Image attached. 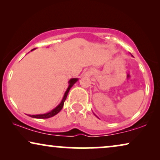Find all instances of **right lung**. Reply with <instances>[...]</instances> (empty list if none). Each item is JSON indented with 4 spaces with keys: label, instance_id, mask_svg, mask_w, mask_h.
<instances>
[{
    "label": "right lung",
    "instance_id": "obj_1",
    "mask_svg": "<svg viewBox=\"0 0 160 160\" xmlns=\"http://www.w3.org/2000/svg\"><path fill=\"white\" fill-rule=\"evenodd\" d=\"M33 49H32L31 51H32ZM77 78H71V80L69 81V87L68 88V89L66 90V92H65V95H64V97H63L62 101H61V102L60 104L58 105V106L56 107L55 108L53 109V110L50 111V112L47 113H44V114H38V115H29L30 117H32V118H36V119H48V118H50L52 117H53V116L56 115L57 113H58L60 111H61V109L63 107V105H64V102H65V100H66V98L68 96V92L70 90V89L71 88L72 86L75 84V83L77 82Z\"/></svg>",
    "mask_w": 160,
    "mask_h": 160
}]
</instances>
